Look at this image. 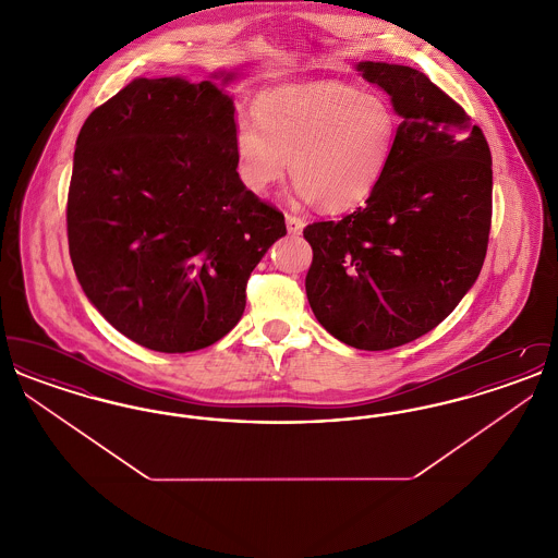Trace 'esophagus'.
I'll return each instance as SVG.
<instances>
[{
    "label": "esophagus",
    "mask_w": 558,
    "mask_h": 558,
    "mask_svg": "<svg viewBox=\"0 0 558 558\" xmlns=\"http://www.w3.org/2000/svg\"><path fill=\"white\" fill-rule=\"evenodd\" d=\"M303 228H305V221H303V219H299V217H294L291 213H287V230H289V234L296 236V234L303 232Z\"/></svg>",
    "instance_id": "esophagus-1"
}]
</instances>
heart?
<instances>
[{
	"mask_svg": "<svg viewBox=\"0 0 558 558\" xmlns=\"http://www.w3.org/2000/svg\"><path fill=\"white\" fill-rule=\"evenodd\" d=\"M257 128L234 130L240 182L255 194L284 180L291 165L294 194L341 213L362 205L396 148L398 114L378 92L324 81L282 87L255 102Z\"/></svg>",
	"mask_w": 558,
	"mask_h": 558,
	"instance_id": "obj_1",
	"label": "heart"
}]
</instances>
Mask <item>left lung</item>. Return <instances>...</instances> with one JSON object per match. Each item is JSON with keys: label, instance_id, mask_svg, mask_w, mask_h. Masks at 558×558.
<instances>
[{"label": "left lung", "instance_id": "8db88e82", "mask_svg": "<svg viewBox=\"0 0 558 558\" xmlns=\"http://www.w3.org/2000/svg\"><path fill=\"white\" fill-rule=\"evenodd\" d=\"M355 71L389 94L396 148L364 207L303 230L314 251L305 291L335 339L383 351L433 330L475 284L492 226V155L425 73L371 60Z\"/></svg>", "mask_w": 558, "mask_h": 558}]
</instances>
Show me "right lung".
<instances>
[{
	"label": "right lung",
	"instance_id": "add662e5",
	"mask_svg": "<svg viewBox=\"0 0 558 558\" xmlns=\"http://www.w3.org/2000/svg\"><path fill=\"white\" fill-rule=\"evenodd\" d=\"M236 75L133 80L77 137L66 205L77 280L112 328L153 351L226 337L251 271L287 234L284 215L240 182L223 92Z\"/></svg>",
	"mask_w": 558,
	"mask_h": 558
}]
</instances>
